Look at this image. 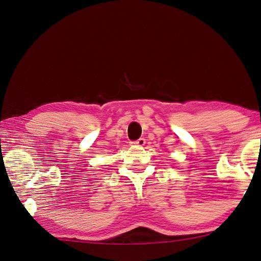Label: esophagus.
Here are the masks:
<instances>
[{
    "mask_svg": "<svg viewBox=\"0 0 261 261\" xmlns=\"http://www.w3.org/2000/svg\"><path fill=\"white\" fill-rule=\"evenodd\" d=\"M131 144H132V145H136V146L142 147V146H145V144H146V139H145V138H139V139H138V140L132 141Z\"/></svg>",
    "mask_w": 261,
    "mask_h": 261,
    "instance_id": "34e87169",
    "label": "esophagus"
}]
</instances>
